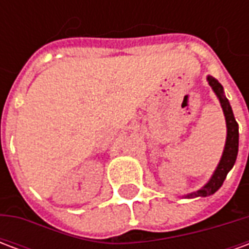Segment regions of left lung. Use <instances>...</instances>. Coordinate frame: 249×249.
I'll use <instances>...</instances> for the list:
<instances>
[{
    "label": "left lung",
    "instance_id": "8db88e82",
    "mask_svg": "<svg viewBox=\"0 0 249 249\" xmlns=\"http://www.w3.org/2000/svg\"><path fill=\"white\" fill-rule=\"evenodd\" d=\"M207 80H208V84L212 87L213 92L216 93V96L219 98L220 104H221V108H223V112H224L225 123H227V140H225L223 156L220 159L219 165H217L216 171L212 175L211 180L201 189H198L196 192H191L188 193V195H184L185 198L207 197L209 195H213L223 185L228 172L235 165L236 157H237V151H239V126H237L235 116H233V112H232V108H231L230 101L224 96V90H223L221 84L214 77L208 76Z\"/></svg>",
    "mask_w": 249,
    "mask_h": 249
}]
</instances>
